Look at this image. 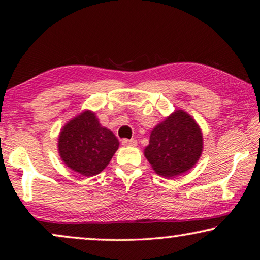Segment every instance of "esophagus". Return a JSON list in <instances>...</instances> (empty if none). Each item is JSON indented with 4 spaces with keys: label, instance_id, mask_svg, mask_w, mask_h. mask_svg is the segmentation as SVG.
<instances>
[{
    "label": "esophagus",
    "instance_id": "1",
    "mask_svg": "<svg viewBox=\"0 0 260 260\" xmlns=\"http://www.w3.org/2000/svg\"><path fill=\"white\" fill-rule=\"evenodd\" d=\"M122 144H124V146L135 147L136 144H138V141L134 140V139H132V140H128V139H124V140H122Z\"/></svg>",
    "mask_w": 260,
    "mask_h": 260
}]
</instances>
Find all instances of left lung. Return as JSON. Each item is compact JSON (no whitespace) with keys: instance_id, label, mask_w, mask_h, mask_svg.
<instances>
[{"instance_id":"obj_1","label":"left lung","mask_w":260,"mask_h":260,"mask_svg":"<svg viewBox=\"0 0 260 260\" xmlns=\"http://www.w3.org/2000/svg\"><path fill=\"white\" fill-rule=\"evenodd\" d=\"M203 151V135L197 122L177 110L151 131L144 156L157 174L174 178L187 172Z\"/></svg>"}]
</instances>
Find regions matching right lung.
<instances>
[{
	"instance_id": "obj_1",
	"label": "right lung",
	"mask_w": 260,
	"mask_h": 260,
	"mask_svg": "<svg viewBox=\"0 0 260 260\" xmlns=\"http://www.w3.org/2000/svg\"><path fill=\"white\" fill-rule=\"evenodd\" d=\"M118 147V139L100 124L96 114L89 110L63 126L58 138L61 160L83 177H94L102 172Z\"/></svg>"
}]
</instances>
